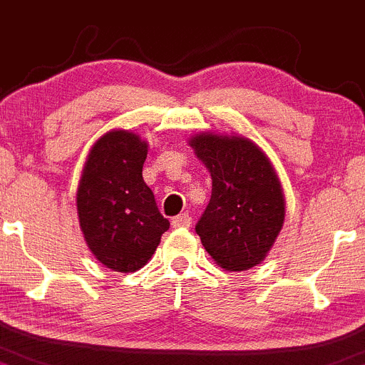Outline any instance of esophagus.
Wrapping results in <instances>:
<instances>
[{
  "mask_svg": "<svg viewBox=\"0 0 365 365\" xmlns=\"http://www.w3.org/2000/svg\"><path fill=\"white\" fill-rule=\"evenodd\" d=\"M190 222H192V218L189 213H180L178 217L173 218L171 224L173 227H190Z\"/></svg>",
  "mask_w": 365,
  "mask_h": 365,
  "instance_id": "esophagus-1",
  "label": "esophagus"
}]
</instances>
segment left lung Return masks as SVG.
Returning <instances> with one entry per match:
<instances>
[{"mask_svg": "<svg viewBox=\"0 0 365 365\" xmlns=\"http://www.w3.org/2000/svg\"><path fill=\"white\" fill-rule=\"evenodd\" d=\"M190 147L212 173V197L195 232L218 266L250 269L262 262L285 220L278 175L247 138L202 133Z\"/></svg>", "mask_w": 365, "mask_h": 365, "instance_id": "obj_1", "label": "left lung"}]
</instances>
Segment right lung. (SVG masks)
Returning <instances> with one entry per match:
<instances>
[{
	"label": "right lung",
	"instance_id": "1",
	"mask_svg": "<svg viewBox=\"0 0 365 365\" xmlns=\"http://www.w3.org/2000/svg\"><path fill=\"white\" fill-rule=\"evenodd\" d=\"M147 152L138 134H105L87 157L76 192L80 229L91 252L118 273L143 267L170 229L141 175Z\"/></svg>",
	"mask_w": 365,
	"mask_h": 365
}]
</instances>
